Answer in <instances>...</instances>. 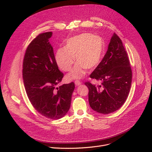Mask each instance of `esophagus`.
Wrapping results in <instances>:
<instances>
[{
    "label": "esophagus",
    "instance_id": "esophagus-1",
    "mask_svg": "<svg viewBox=\"0 0 152 152\" xmlns=\"http://www.w3.org/2000/svg\"><path fill=\"white\" fill-rule=\"evenodd\" d=\"M81 84H82V82H81L80 81L75 80V84L76 86H80Z\"/></svg>",
    "mask_w": 152,
    "mask_h": 152
}]
</instances>
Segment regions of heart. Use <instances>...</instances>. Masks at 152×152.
<instances>
[{
	"label": "heart",
	"instance_id": "obj_1",
	"mask_svg": "<svg viewBox=\"0 0 152 152\" xmlns=\"http://www.w3.org/2000/svg\"><path fill=\"white\" fill-rule=\"evenodd\" d=\"M104 42L99 35L83 33L69 38L64 48L57 49L55 60L58 66L65 72L70 71L75 62L78 63L67 78L79 79L84 77L86 69H94L102 60Z\"/></svg>",
	"mask_w": 152,
	"mask_h": 152
}]
</instances>
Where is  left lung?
Segmentation results:
<instances>
[{
	"label": "left lung",
	"instance_id": "1",
	"mask_svg": "<svg viewBox=\"0 0 152 152\" xmlns=\"http://www.w3.org/2000/svg\"><path fill=\"white\" fill-rule=\"evenodd\" d=\"M101 82L95 86L85 82L89 89V105L103 114L114 112L125 103L131 89L132 70L122 40L113 34L101 63L90 75Z\"/></svg>",
	"mask_w": 152,
	"mask_h": 152
}]
</instances>
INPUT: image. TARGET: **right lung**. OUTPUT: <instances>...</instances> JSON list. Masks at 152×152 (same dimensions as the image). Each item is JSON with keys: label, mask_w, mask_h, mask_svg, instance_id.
I'll list each match as a JSON object with an SVG mask.
<instances>
[{"label": "right lung", "mask_w": 152, "mask_h": 152, "mask_svg": "<svg viewBox=\"0 0 152 152\" xmlns=\"http://www.w3.org/2000/svg\"><path fill=\"white\" fill-rule=\"evenodd\" d=\"M51 31L39 34L27 48L23 62V79L30 102L42 115L50 119L64 117L70 107L75 84L56 86L63 73L55 60L49 39Z\"/></svg>", "instance_id": "add662e5"}]
</instances>
